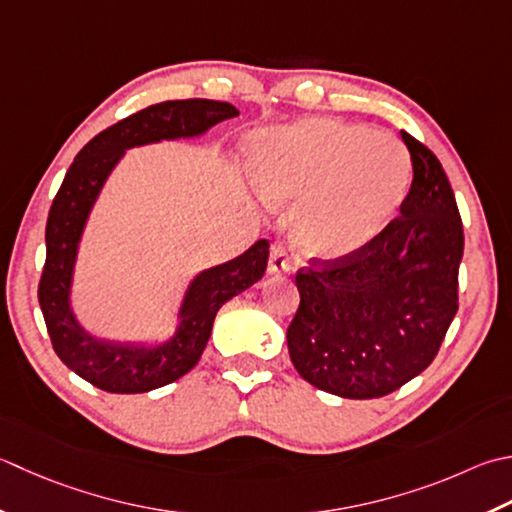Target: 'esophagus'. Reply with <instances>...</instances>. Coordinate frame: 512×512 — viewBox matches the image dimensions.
I'll return each mask as SVG.
<instances>
[{"mask_svg":"<svg viewBox=\"0 0 512 512\" xmlns=\"http://www.w3.org/2000/svg\"><path fill=\"white\" fill-rule=\"evenodd\" d=\"M290 268H293V266H290L286 248L282 244H273V248H270V259H268V273L270 275L288 273Z\"/></svg>","mask_w":512,"mask_h":512,"instance_id":"obj_1","label":"esophagus"}]
</instances>
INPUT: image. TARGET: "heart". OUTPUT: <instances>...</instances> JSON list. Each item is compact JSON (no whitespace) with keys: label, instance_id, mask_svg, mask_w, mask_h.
Here are the masks:
<instances>
[{"label":"heart","instance_id":"1","mask_svg":"<svg viewBox=\"0 0 512 512\" xmlns=\"http://www.w3.org/2000/svg\"><path fill=\"white\" fill-rule=\"evenodd\" d=\"M246 170L268 202H297L293 244L313 264L362 255L386 233L410 186L402 142L335 117L255 133Z\"/></svg>","mask_w":512,"mask_h":512}]
</instances>
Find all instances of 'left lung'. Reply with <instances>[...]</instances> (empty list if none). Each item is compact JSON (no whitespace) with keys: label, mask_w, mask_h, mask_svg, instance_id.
Here are the masks:
<instances>
[{"label":"left lung","mask_w":512,"mask_h":512,"mask_svg":"<svg viewBox=\"0 0 512 512\" xmlns=\"http://www.w3.org/2000/svg\"><path fill=\"white\" fill-rule=\"evenodd\" d=\"M413 184L377 242L348 262L299 270L290 362L346 399L393 393L433 362L457 313L464 228L439 159L402 130Z\"/></svg>","instance_id":"obj_1"}]
</instances>
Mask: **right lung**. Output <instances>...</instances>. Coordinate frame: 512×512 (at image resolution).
Wrapping results in <instances>:
<instances>
[{"label":"right lung","mask_w":512,"mask_h":512,"mask_svg":"<svg viewBox=\"0 0 512 512\" xmlns=\"http://www.w3.org/2000/svg\"><path fill=\"white\" fill-rule=\"evenodd\" d=\"M237 115L233 104L215 99H175L139 110L102 130L79 150L53 199L46 222L39 306L57 357L106 393H148L184 377L204 353L217 310L266 273L268 239H257L246 253L197 273L177 308L175 333L155 344L99 337L79 322L73 308L79 244L90 213L126 150L202 137L219 122Z\"/></svg>","instance_id":"add662e5"}]
</instances>
